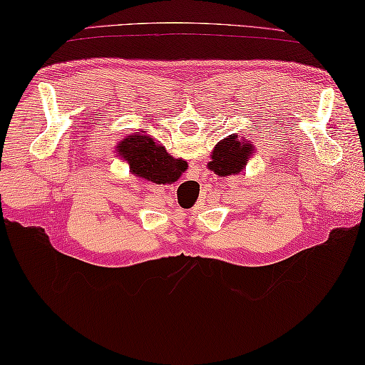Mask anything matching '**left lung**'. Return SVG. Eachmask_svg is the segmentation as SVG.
<instances>
[{"instance_id":"left-lung-1","label":"left lung","mask_w":365,"mask_h":365,"mask_svg":"<svg viewBox=\"0 0 365 365\" xmlns=\"http://www.w3.org/2000/svg\"><path fill=\"white\" fill-rule=\"evenodd\" d=\"M252 148L253 146L244 143V141L240 143L237 135H230L229 138L222 140L220 143L215 145L212 161L207 165L209 170L224 178L244 171Z\"/></svg>"}]
</instances>
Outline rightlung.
<instances>
[{"label":"right lung","instance_id":"right-lung-1","mask_svg":"<svg viewBox=\"0 0 365 365\" xmlns=\"http://www.w3.org/2000/svg\"><path fill=\"white\" fill-rule=\"evenodd\" d=\"M118 155L130 163L131 173L156 184L178 181L184 171V163L174 160L165 148L156 145L150 136H128L118 145Z\"/></svg>","mask_w":365,"mask_h":365}]
</instances>
